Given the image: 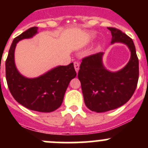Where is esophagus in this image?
I'll return each mask as SVG.
<instances>
[{"label":"esophagus","mask_w":148,"mask_h":148,"mask_svg":"<svg viewBox=\"0 0 148 148\" xmlns=\"http://www.w3.org/2000/svg\"><path fill=\"white\" fill-rule=\"evenodd\" d=\"M79 65L80 64H79V63L78 61H75L74 62V67H75V70L77 73H78V70H79Z\"/></svg>","instance_id":"1"}]
</instances>
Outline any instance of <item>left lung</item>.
Masks as SVG:
<instances>
[{
    "label": "left lung",
    "instance_id": "1",
    "mask_svg": "<svg viewBox=\"0 0 148 148\" xmlns=\"http://www.w3.org/2000/svg\"><path fill=\"white\" fill-rule=\"evenodd\" d=\"M112 41L126 44L131 52L127 64L122 70L111 73L103 66L102 53L82 58L78 78L81 82L84 100L90 110L102 113L119 108L130 100L138 80V59L135 45L128 35L113 27H108Z\"/></svg>",
    "mask_w": 148,
    "mask_h": 148
}]
</instances>
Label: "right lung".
<instances>
[{
    "label": "right lung",
    "mask_w": 148,
    "mask_h": 148,
    "mask_svg": "<svg viewBox=\"0 0 148 148\" xmlns=\"http://www.w3.org/2000/svg\"><path fill=\"white\" fill-rule=\"evenodd\" d=\"M37 29L36 27H31L13 40L6 60V78L12 95L19 104L31 110L49 113L61 105L69 83L76 76V72L71 63L54 68L38 78H27L18 73L14 61L16 44L32 37Z\"/></svg>",
    "instance_id": "add662e5"
}]
</instances>
